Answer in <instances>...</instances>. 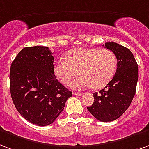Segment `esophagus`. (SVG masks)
<instances>
[{"mask_svg": "<svg viewBox=\"0 0 149 149\" xmlns=\"http://www.w3.org/2000/svg\"><path fill=\"white\" fill-rule=\"evenodd\" d=\"M73 95H76V96H80V95H83V93H79V92H75L73 93Z\"/></svg>", "mask_w": 149, "mask_h": 149, "instance_id": "esophagus-1", "label": "esophagus"}]
</instances>
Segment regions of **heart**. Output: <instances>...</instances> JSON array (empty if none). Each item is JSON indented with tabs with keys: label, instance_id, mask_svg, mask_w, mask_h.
Here are the masks:
<instances>
[{
	"label": "heart",
	"instance_id": "heart-1",
	"mask_svg": "<svg viewBox=\"0 0 149 149\" xmlns=\"http://www.w3.org/2000/svg\"><path fill=\"white\" fill-rule=\"evenodd\" d=\"M116 65L117 58L111 50L76 47L67 52L65 59L54 62L53 72L64 86H69L79 73L81 76L72 84L75 89L89 87L97 89L112 79Z\"/></svg>",
	"mask_w": 149,
	"mask_h": 149
}]
</instances>
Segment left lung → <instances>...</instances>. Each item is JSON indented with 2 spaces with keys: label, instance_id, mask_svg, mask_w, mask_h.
<instances>
[{
  "label": "left lung",
  "instance_id": "1",
  "mask_svg": "<svg viewBox=\"0 0 149 149\" xmlns=\"http://www.w3.org/2000/svg\"><path fill=\"white\" fill-rule=\"evenodd\" d=\"M105 47L115 53L117 69L107 86L93 94L94 103L87 109L99 121L111 122L124 113L134 97L138 67L134 54L127 47L113 42L105 43Z\"/></svg>",
  "mask_w": 149,
  "mask_h": 149
}]
</instances>
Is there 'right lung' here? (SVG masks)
I'll use <instances>...</instances> for the list:
<instances>
[{"mask_svg": "<svg viewBox=\"0 0 149 149\" xmlns=\"http://www.w3.org/2000/svg\"><path fill=\"white\" fill-rule=\"evenodd\" d=\"M54 57L48 47H25L10 69V91L15 106L31 123L44 127L64 109L72 92L58 81L53 72Z\"/></svg>", "mask_w": 149, "mask_h": 149, "instance_id": "right-lung-1", "label": "right lung"}]
</instances>
